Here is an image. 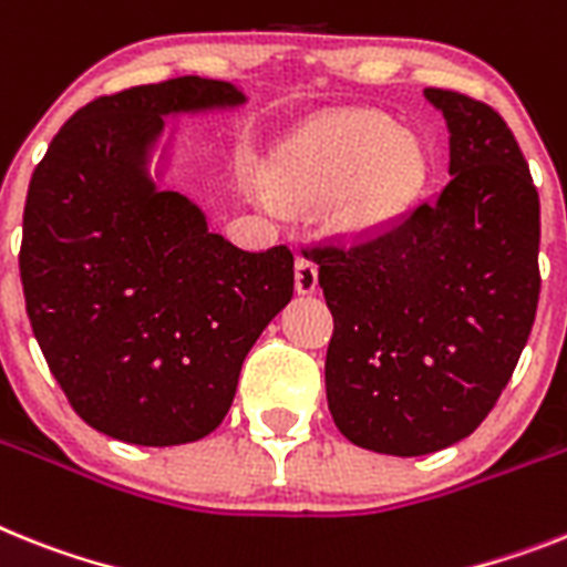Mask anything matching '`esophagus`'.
<instances>
[{
  "mask_svg": "<svg viewBox=\"0 0 567 567\" xmlns=\"http://www.w3.org/2000/svg\"><path fill=\"white\" fill-rule=\"evenodd\" d=\"M317 291V265L306 256L297 259V293H313Z\"/></svg>",
  "mask_w": 567,
  "mask_h": 567,
  "instance_id": "1",
  "label": "esophagus"
}]
</instances>
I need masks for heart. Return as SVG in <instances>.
Returning a JSON list of instances; mask_svg holds the SVG:
<instances>
[{
	"label": "heart",
	"instance_id": "obj_1",
	"mask_svg": "<svg viewBox=\"0 0 567 567\" xmlns=\"http://www.w3.org/2000/svg\"><path fill=\"white\" fill-rule=\"evenodd\" d=\"M426 178L421 144L369 109L299 130L270 164V187L285 202L311 204L334 195L328 218L346 236H378L398 225L421 198Z\"/></svg>",
	"mask_w": 567,
	"mask_h": 567
}]
</instances>
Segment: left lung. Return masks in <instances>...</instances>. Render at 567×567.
Returning a JSON list of instances; mask_svg holds the SVG:
<instances>
[{
	"instance_id": "left-lung-1",
	"label": "left lung",
	"mask_w": 567,
	"mask_h": 567,
	"mask_svg": "<svg viewBox=\"0 0 567 567\" xmlns=\"http://www.w3.org/2000/svg\"><path fill=\"white\" fill-rule=\"evenodd\" d=\"M450 175L386 233L311 247L334 317L326 394L337 430L383 455L467 437L513 378L539 302V193L511 126L467 94L426 89Z\"/></svg>"
}]
</instances>
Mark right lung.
<instances>
[{
    "mask_svg": "<svg viewBox=\"0 0 567 567\" xmlns=\"http://www.w3.org/2000/svg\"><path fill=\"white\" fill-rule=\"evenodd\" d=\"M241 103L221 80L132 85L71 114L31 175L19 276L33 337L74 412L126 444L210 435L293 297L288 247L241 250L146 173L164 114Z\"/></svg>",
    "mask_w": 567,
    "mask_h": 567,
    "instance_id": "1",
    "label": "right lung"
}]
</instances>
